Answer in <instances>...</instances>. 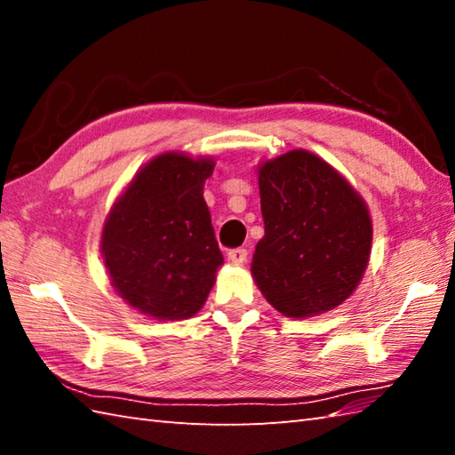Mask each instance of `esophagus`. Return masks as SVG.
Wrapping results in <instances>:
<instances>
[{"label": "esophagus", "instance_id": "obj_1", "mask_svg": "<svg viewBox=\"0 0 455 455\" xmlns=\"http://www.w3.org/2000/svg\"><path fill=\"white\" fill-rule=\"evenodd\" d=\"M246 256H248V250L246 248H233L228 252V259L233 264H236V266L238 264H244L246 262Z\"/></svg>", "mask_w": 455, "mask_h": 455}]
</instances>
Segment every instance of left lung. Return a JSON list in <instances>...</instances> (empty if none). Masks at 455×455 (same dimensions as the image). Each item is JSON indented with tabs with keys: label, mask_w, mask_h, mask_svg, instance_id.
<instances>
[{
	"label": "left lung",
	"mask_w": 455,
	"mask_h": 455,
	"mask_svg": "<svg viewBox=\"0 0 455 455\" xmlns=\"http://www.w3.org/2000/svg\"><path fill=\"white\" fill-rule=\"evenodd\" d=\"M266 235L252 275L267 303L291 318L338 307L360 283L371 250V219L340 173L307 150L259 166Z\"/></svg>",
	"instance_id": "obj_1"
}]
</instances>
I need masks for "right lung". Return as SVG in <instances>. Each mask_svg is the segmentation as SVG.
<instances>
[{"instance_id":"obj_1","label":"right lung","mask_w":455,"mask_h":455,"mask_svg":"<svg viewBox=\"0 0 455 455\" xmlns=\"http://www.w3.org/2000/svg\"><path fill=\"white\" fill-rule=\"evenodd\" d=\"M212 160L168 152L144 166L105 220L101 252L117 293L137 311L181 321L215 283L222 254L203 199Z\"/></svg>"}]
</instances>
